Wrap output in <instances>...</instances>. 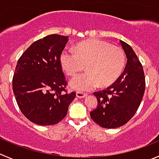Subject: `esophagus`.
Segmentation results:
<instances>
[{"mask_svg":"<svg viewBox=\"0 0 159 159\" xmlns=\"http://www.w3.org/2000/svg\"><path fill=\"white\" fill-rule=\"evenodd\" d=\"M76 95L78 98H84L85 96H87V94L84 93V92H76Z\"/></svg>","mask_w":159,"mask_h":159,"instance_id":"esophagus-1","label":"esophagus"}]
</instances>
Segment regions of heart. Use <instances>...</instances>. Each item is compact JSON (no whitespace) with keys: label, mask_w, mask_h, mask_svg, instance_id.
Returning a JSON list of instances; mask_svg holds the SVG:
<instances>
[{"label":"heart","mask_w":159,"mask_h":159,"mask_svg":"<svg viewBox=\"0 0 159 159\" xmlns=\"http://www.w3.org/2000/svg\"><path fill=\"white\" fill-rule=\"evenodd\" d=\"M60 63L68 76L76 75L84 65L86 71L74 78L70 85L75 90L86 92L98 84L106 87L115 82L125 67L126 55L121 47L93 39L80 43L74 50L64 49Z\"/></svg>","instance_id":"b5f03b06"}]
</instances>
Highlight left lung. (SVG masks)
<instances>
[{"label": "left lung", "mask_w": 159, "mask_h": 159, "mask_svg": "<svg viewBox=\"0 0 159 159\" xmlns=\"http://www.w3.org/2000/svg\"><path fill=\"white\" fill-rule=\"evenodd\" d=\"M120 44L127 58L124 72L107 89L94 92L98 106L90 112L91 118L104 128L127 124L136 113L145 90L142 64L130 45L122 40Z\"/></svg>", "instance_id": "left-lung-1"}]
</instances>
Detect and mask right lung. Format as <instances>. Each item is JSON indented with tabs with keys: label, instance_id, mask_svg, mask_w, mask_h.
Wrapping results in <instances>:
<instances>
[{
	"label": "right lung",
	"instance_id": "obj_1",
	"mask_svg": "<svg viewBox=\"0 0 159 159\" xmlns=\"http://www.w3.org/2000/svg\"><path fill=\"white\" fill-rule=\"evenodd\" d=\"M68 37L52 34L34 42L18 59L12 87L23 115L39 125H53L66 116L76 96L67 93L60 55Z\"/></svg>",
	"mask_w": 159,
	"mask_h": 159
}]
</instances>
